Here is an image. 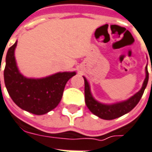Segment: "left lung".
<instances>
[{"label":"left lung","instance_id":"obj_1","mask_svg":"<svg viewBox=\"0 0 152 152\" xmlns=\"http://www.w3.org/2000/svg\"><path fill=\"white\" fill-rule=\"evenodd\" d=\"M83 78L85 81V102L87 107L93 114L97 115V117L102 119H106V120H111V119L121 117L124 114H126L127 113L130 112L134 107L138 104V102H140V98L144 93L145 89L147 86L148 79H149V73H148L147 66H145V78L140 90L127 100L112 103V104H105V103H102L97 101L92 97L90 85L86 79V77L83 76Z\"/></svg>","mask_w":152,"mask_h":152}]
</instances>
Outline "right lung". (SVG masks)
<instances>
[{
    "label": "right lung",
    "instance_id": "right-lung-1",
    "mask_svg": "<svg viewBox=\"0 0 152 152\" xmlns=\"http://www.w3.org/2000/svg\"><path fill=\"white\" fill-rule=\"evenodd\" d=\"M17 44L18 41L9 48L6 56L4 81L7 90L22 109L36 115L45 114L58 106L66 82L76 73L66 71L43 78H28L17 66L14 54Z\"/></svg>",
    "mask_w": 152,
    "mask_h": 152
}]
</instances>
